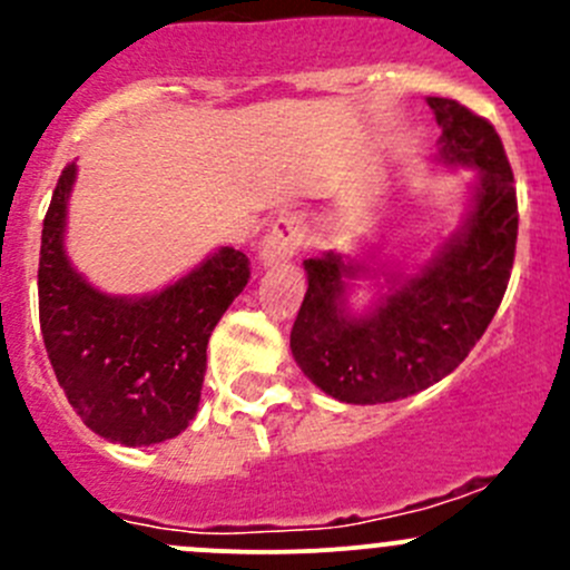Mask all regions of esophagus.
Listing matches in <instances>:
<instances>
[{
	"label": "esophagus",
	"instance_id": "esophagus-1",
	"mask_svg": "<svg viewBox=\"0 0 570 570\" xmlns=\"http://www.w3.org/2000/svg\"><path fill=\"white\" fill-rule=\"evenodd\" d=\"M303 237H306V223L301 215H281L275 220L273 232L262 239L258 245V258L262 264H278L289 262L297 250H301Z\"/></svg>",
	"mask_w": 570,
	"mask_h": 570
}]
</instances>
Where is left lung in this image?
Returning a JSON list of instances; mask_svg holds the SVG:
<instances>
[{"label":"left lung","instance_id":"obj_1","mask_svg":"<svg viewBox=\"0 0 570 570\" xmlns=\"http://www.w3.org/2000/svg\"><path fill=\"white\" fill-rule=\"evenodd\" d=\"M441 126L435 165L474 170L469 212L413 273L366 248L306 258L308 289L289 347L303 375L350 405L405 400L461 366L491 325L513 269L519 237L513 170L485 118L430 96ZM370 279L361 313L348 295Z\"/></svg>","mask_w":570,"mask_h":570}]
</instances>
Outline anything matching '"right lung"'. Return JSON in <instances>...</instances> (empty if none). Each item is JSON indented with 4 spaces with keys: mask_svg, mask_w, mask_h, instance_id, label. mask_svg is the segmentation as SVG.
Here are the masks:
<instances>
[{
    "mask_svg": "<svg viewBox=\"0 0 570 570\" xmlns=\"http://www.w3.org/2000/svg\"><path fill=\"white\" fill-rule=\"evenodd\" d=\"M77 163L62 170L40 234L38 308L46 353L73 411L101 439L151 446L195 419L206 344L250 278L248 256L217 248L151 295H109L66 250Z\"/></svg>",
    "mask_w": 570,
    "mask_h": 570,
    "instance_id": "add662e5",
    "label": "right lung"
}]
</instances>
